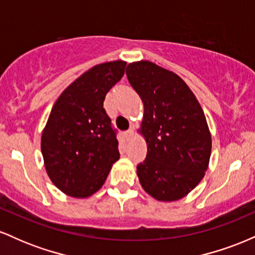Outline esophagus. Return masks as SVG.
I'll list each match as a JSON object with an SVG mask.
<instances>
[{
  "instance_id": "1",
  "label": "esophagus",
  "mask_w": 255,
  "mask_h": 255,
  "mask_svg": "<svg viewBox=\"0 0 255 255\" xmlns=\"http://www.w3.org/2000/svg\"><path fill=\"white\" fill-rule=\"evenodd\" d=\"M125 135H126V139L130 140L131 137H133V135H134V129H133V128H129V129L126 131Z\"/></svg>"
}]
</instances>
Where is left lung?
<instances>
[{
	"instance_id": "obj_1",
	"label": "left lung",
	"mask_w": 255,
	"mask_h": 255,
	"mask_svg": "<svg viewBox=\"0 0 255 255\" xmlns=\"http://www.w3.org/2000/svg\"><path fill=\"white\" fill-rule=\"evenodd\" d=\"M126 74L144 103L139 131L147 154L136 166L140 184L157 200H180L209 166L212 141L204 111L188 85L156 63H129Z\"/></svg>"
}]
</instances>
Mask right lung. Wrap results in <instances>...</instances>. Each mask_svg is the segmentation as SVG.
Returning a JSON list of instances; mask_svg holds the SVG:
<instances>
[{"mask_svg": "<svg viewBox=\"0 0 255 255\" xmlns=\"http://www.w3.org/2000/svg\"><path fill=\"white\" fill-rule=\"evenodd\" d=\"M125 61L92 67L61 93L42 133L48 176L60 191L87 198L103 186L119 160V141L103 103L125 74Z\"/></svg>", "mask_w": 255, "mask_h": 255, "instance_id": "obj_1", "label": "right lung"}]
</instances>
